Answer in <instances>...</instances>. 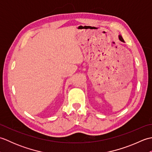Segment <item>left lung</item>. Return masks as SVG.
<instances>
[{
  "label": "left lung",
  "instance_id": "left-lung-1",
  "mask_svg": "<svg viewBox=\"0 0 152 152\" xmlns=\"http://www.w3.org/2000/svg\"><path fill=\"white\" fill-rule=\"evenodd\" d=\"M119 39L120 40L121 42H124V39H123V38L121 35H119Z\"/></svg>",
  "mask_w": 152,
  "mask_h": 152
}]
</instances>
